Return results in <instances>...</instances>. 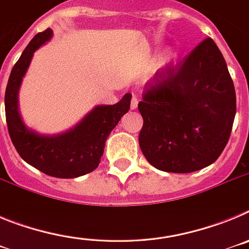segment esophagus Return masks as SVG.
Returning <instances> with one entry per match:
<instances>
[{
    "instance_id": "esophagus-1",
    "label": "esophagus",
    "mask_w": 249,
    "mask_h": 249,
    "mask_svg": "<svg viewBox=\"0 0 249 249\" xmlns=\"http://www.w3.org/2000/svg\"><path fill=\"white\" fill-rule=\"evenodd\" d=\"M137 105H138V100L136 98L135 94H132V100H131V109H136L137 108Z\"/></svg>"
}]
</instances>
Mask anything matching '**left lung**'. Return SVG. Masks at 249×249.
Here are the masks:
<instances>
[{
    "mask_svg": "<svg viewBox=\"0 0 249 249\" xmlns=\"http://www.w3.org/2000/svg\"><path fill=\"white\" fill-rule=\"evenodd\" d=\"M140 147L160 171L190 173L210 166L230 140L236 91L227 63L206 38L176 66L156 72L138 103Z\"/></svg>",
    "mask_w": 249,
    "mask_h": 249,
    "instance_id": "1",
    "label": "left lung"
}]
</instances>
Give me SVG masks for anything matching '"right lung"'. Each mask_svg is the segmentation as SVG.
Wrapping results in <instances>:
<instances>
[{"label": "right lung", "mask_w": 249, "mask_h": 249, "mask_svg": "<svg viewBox=\"0 0 249 249\" xmlns=\"http://www.w3.org/2000/svg\"><path fill=\"white\" fill-rule=\"evenodd\" d=\"M47 28L32 38L15 63L4 93L8 133L18 155L41 172L57 178H76L97 168L106 140L131 106V93L116 105L96 106L78 124L54 136L39 135L27 128L18 112V89L35 51L52 37Z\"/></svg>", "instance_id": "add662e5"}]
</instances>
